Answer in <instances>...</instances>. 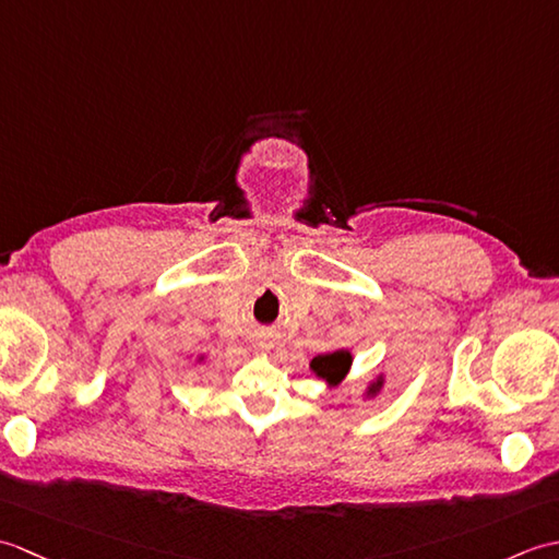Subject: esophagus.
I'll use <instances>...</instances> for the list:
<instances>
[{"label":"esophagus","mask_w":559,"mask_h":559,"mask_svg":"<svg viewBox=\"0 0 559 559\" xmlns=\"http://www.w3.org/2000/svg\"><path fill=\"white\" fill-rule=\"evenodd\" d=\"M261 348H266V346H261Z\"/></svg>","instance_id":"esophagus-1"}]
</instances>
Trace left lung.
<instances>
[{
    "mask_svg": "<svg viewBox=\"0 0 559 559\" xmlns=\"http://www.w3.org/2000/svg\"><path fill=\"white\" fill-rule=\"evenodd\" d=\"M350 365H353V355L348 350H334V353H324V355H317V358H312L310 370L317 377H322L329 386H336L343 382V377L348 374ZM379 389H382V377L377 379L367 394L374 396Z\"/></svg>",
    "mask_w": 559,
    "mask_h": 559,
    "instance_id": "1",
    "label": "left lung"
}]
</instances>
